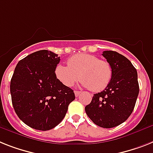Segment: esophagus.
<instances>
[{"mask_svg":"<svg viewBox=\"0 0 153 153\" xmlns=\"http://www.w3.org/2000/svg\"><path fill=\"white\" fill-rule=\"evenodd\" d=\"M74 93H75V96L76 97H78L79 95V94H81V91H74Z\"/></svg>","mask_w":153,"mask_h":153,"instance_id":"esophagus-1","label":"esophagus"}]
</instances>
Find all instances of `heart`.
<instances>
[{
    "label": "heart",
    "mask_w": 153,
    "mask_h": 153,
    "mask_svg": "<svg viewBox=\"0 0 153 153\" xmlns=\"http://www.w3.org/2000/svg\"><path fill=\"white\" fill-rule=\"evenodd\" d=\"M67 65L58 64L55 74L57 79L65 87H72L80 79L84 88L92 91H102L110 83L113 70L110 64L96 56L85 53L70 57Z\"/></svg>",
    "instance_id": "b5f03b06"
}]
</instances>
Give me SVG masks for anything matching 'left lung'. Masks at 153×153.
<instances>
[{"label": "left lung", "instance_id": "8db88e82", "mask_svg": "<svg viewBox=\"0 0 153 153\" xmlns=\"http://www.w3.org/2000/svg\"><path fill=\"white\" fill-rule=\"evenodd\" d=\"M102 55L110 64L113 75L105 89L94 94L85 112L93 123L103 128L121 124L131 116L139 93L137 70L130 60L117 51Z\"/></svg>", "mask_w": 153, "mask_h": 153}]
</instances>
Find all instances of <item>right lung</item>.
<instances>
[{
    "label": "right lung",
    "instance_id": "1",
    "mask_svg": "<svg viewBox=\"0 0 153 153\" xmlns=\"http://www.w3.org/2000/svg\"><path fill=\"white\" fill-rule=\"evenodd\" d=\"M60 57L48 50L27 55L18 62L10 92L16 114L29 127L48 131L59 124L75 99L74 91L57 79Z\"/></svg>",
    "mask_w": 153,
    "mask_h": 153
}]
</instances>
